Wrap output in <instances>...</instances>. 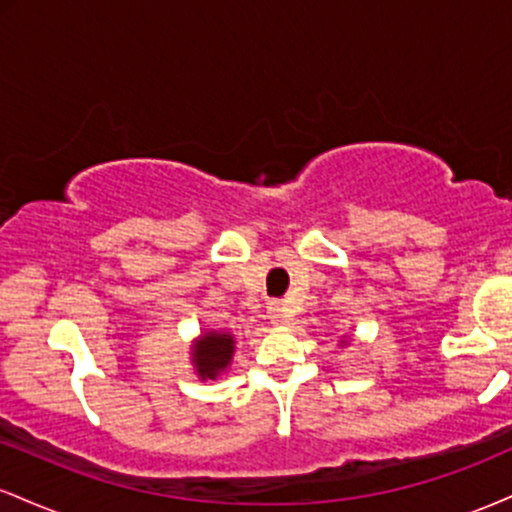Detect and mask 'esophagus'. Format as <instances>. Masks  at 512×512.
Wrapping results in <instances>:
<instances>
[{
    "label": "esophagus",
    "instance_id": "34e87169",
    "mask_svg": "<svg viewBox=\"0 0 512 512\" xmlns=\"http://www.w3.org/2000/svg\"><path fill=\"white\" fill-rule=\"evenodd\" d=\"M269 320H272L276 327H284L293 320V315L291 310H286L284 303H269Z\"/></svg>",
    "mask_w": 512,
    "mask_h": 512
}]
</instances>
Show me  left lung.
I'll return each instance as SVG.
<instances>
[{"instance_id": "obj_1", "label": "left lung", "mask_w": 512, "mask_h": 512, "mask_svg": "<svg viewBox=\"0 0 512 512\" xmlns=\"http://www.w3.org/2000/svg\"><path fill=\"white\" fill-rule=\"evenodd\" d=\"M339 344H342V346H344V344H349V339H344V337H342V339H339Z\"/></svg>"}]
</instances>
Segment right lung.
<instances>
[{"mask_svg": "<svg viewBox=\"0 0 512 512\" xmlns=\"http://www.w3.org/2000/svg\"><path fill=\"white\" fill-rule=\"evenodd\" d=\"M236 354V337L228 330H204L190 346V363L199 380H216L228 373Z\"/></svg>", "mask_w": 512, "mask_h": 512, "instance_id": "add662e5", "label": "right lung"}]
</instances>
